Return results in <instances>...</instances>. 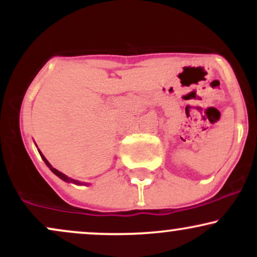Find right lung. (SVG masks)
<instances>
[{"instance_id":"right-lung-1","label":"right lung","mask_w":257,"mask_h":257,"mask_svg":"<svg viewBox=\"0 0 257 257\" xmlns=\"http://www.w3.org/2000/svg\"><path fill=\"white\" fill-rule=\"evenodd\" d=\"M38 152H40V151H38ZM40 155H41V157H42V159L44 161V163L47 164V167H48L49 169H51L52 172L54 173L57 176H59V178H60L61 180H64V181H66V182H72V184H76V185H85V184H82V182L77 181V180H73V179H71V178H69V176H66V175H65V174H63V173H60V172H59V170H57V169H55V168H53V167L51 166V163H49V162L47 161L46 157H44L42 153L40 152Z\"/></svg>"}]
</instances>
